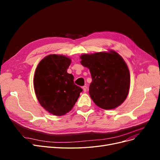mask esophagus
Here are the masks:
<instances>
[{"label": "esophagus", "instance_id": "obj_1", "mask_svg": "<svg viewBox=\"0 0 160 160\" xmlns=\"http://www.w3.org/2000/svg\"><path fill=\"white\" fill-rule=\"evenodd\" d=\"M83 88L84 92H86L87 91V89H88V88H87V86H85V85L83 86V88Z\"/></svg>", "mask_w": 160, "mask_h": 160}]
</instances>
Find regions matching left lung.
<instances>
[{
  "mask_svg": "<svg viewBox=\"0 0 160 160\" xmlns=\"http://www.w3.org/2000/svg\"><path fill=\"white\" fill-rule=\"evenodd\" d=\"M81 65L89 69L92 82L89 95L101 109H112L127 98L130 85V74L127 64L113 51L84 54Z\"/></svg>",
  "mask_w": 160,
  "mask_h": 160,
  "instance_id": "left-lung-1",
  "label": "left lung"
}]
</instances>
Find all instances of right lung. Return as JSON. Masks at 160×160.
Listing matches in <instances>:
<instances>
[{"mask_svg": "<svg viewBox=\"0 0 160 160\" xmlns=\"http://www.w3.org/2000/svg\"><path fill=\"white\" fill-rule=\"evenodd\" d=\"M71 60L60 55L42 59L35 70L34 89L38 102L48 112L57 116L68 113L83 91L67 72Z\"/></svg>", "mask_w": 160, "mask_h": 160, "instance_id": "1", "label": "right lung"}]
</instances>
